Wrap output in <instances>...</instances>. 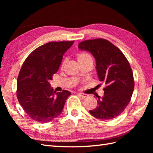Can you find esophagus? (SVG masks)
<instances>
[{
	"label": "esophagus",
	"mask_w": 153,
	"mask_h": 153,
	"mask_svg": "<svg viewBox=\"0 0 153 153\" xmlns=\"http://www.w3.org/2000/svg\"><path fill=\"white\" fill-rule=\"evenodd\" d=\"M78 95L82 97V98H86V97H88V95H87V94H85V93H79Z\"/></svg>",
	"instance_id": "1"
}]
</instances>
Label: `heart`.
<instances>
[{"mask_svg": "<svg viewBox=\"0 0 153 153\" xmlns=\"http://www.w3.org/2000/svg\"><path fill=\"white\" fill-rule=\"evenodd\" d=\"M77 60H78L79 62H83V61H85V60H90L91 59V56H89V54H87L86 53H81V54H79L78 55H77ZM66 60H64L63 62L62 63V66H64L65 64H66Z\"/></svg>", "mask_w": 153, "mask_h": 153, "instance_id": "b5f03b06", "label": "heart"}]
</instances>
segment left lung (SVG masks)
I'll return each mask as SVG.
<instances>
[{
    "mask_svg": "<svg viewBox=\"0 0 153 153\" xmlns=\"http://www.w3.org/2000/svg\"><path fill=\"white\" fill-rule=\"evenodd\" d=\"M78 48L92 54L99 79L106 85L103 97H98V106L89 113L100 120L116 118L128 106L134 92V75L129 62L118 47L104 39L81 42Z\"/></svg>",
    "mask_w": 153,
    "mask_h": 153,
    "instance_id": "obj_1",
    "label": "left lung"
}]
</instances>
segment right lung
<instances>
[{"label":"right lung","mask_w":153,"mask_h":153,"mask_svg":"<svg viewBox=\"0 0 153 153\" xmlns=\"http://www.w3.org/2000/svg\"><path fill=\"white\" fill-rule=\"evenodd\" d=\"M72 41L49 42L37 48L23 64L17 80V98L31 119L47 123L59 116L71 93L56 92L49 82Z\"/></svg>","instance_id":"right-lung-1"}]
</instances>
